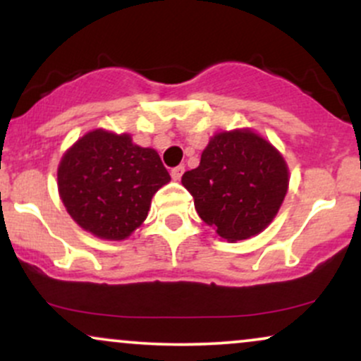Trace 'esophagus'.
I'll return each mask as SVG.
<instances>
[{
  "mask_svg": "<svg viewBox=\"0 0 361 361\" xmlns=\"http://www.w3.org/2000/svg\"><path fill=\"white\" fill-rule=\"evenodd\" d=\"M183 173H185V166H176V168H173L171 169V178L173 180H180L181 176H183Z\"/></svg>",
  "mask_w": 361,
  "mask_h": 361,
  "instance_id": "1",
  "label": "esophagus"
}]
</instances>
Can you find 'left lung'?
<instances>
[{
	"label": "left lung",
	"instance_id": "8db88e82",
	"mask_svg": "<svg viewBox=\"0 0 361 361\" xmlns=\"http://www.w3.org/2000/svg\"><path fill=\"white\" fill-rule=\"evenodd\" d=\"M181 183L205 224L235 243L267 229L288 190V168L268 140L247 128L221 132Z\"/></svg>",
	"mask_w": 361,
	"mask_h": 361
}]
</instances>
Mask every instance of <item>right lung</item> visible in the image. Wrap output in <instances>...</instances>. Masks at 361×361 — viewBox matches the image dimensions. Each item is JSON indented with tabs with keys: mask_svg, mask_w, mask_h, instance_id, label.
<instances>
[{
	"mask_svg": "<svg viewBox=\"0 0 361 361\" xmlns=\"http://www.w3.org/2000/svg\"><path fill=\"white\" fill-rule=\"evenodd\" d=\"M154 149L97 128L78 139L57 168L61 200L85 231L122 241L146 221L151 198L169 183Z\"/></svg>",
	"mask_w": 361,
	"mask_h": 361,
	"instance_id": "right-lung-1",
	"label": "right lung"
}]
</instances>
